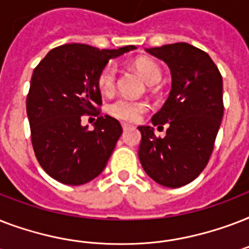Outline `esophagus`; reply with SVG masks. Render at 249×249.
I'll return each instance as SVG.
<instances>
[{
	"mask_svg": "<svg viewBox=\"0 0 249 249\" xmlns=\"http://www.w3.org/2000/svg\"><path fill=\"white\" fill-rule=\"evenodd\" d=\"M121 126H123V129H124V130H128L129 128H132V125L126 124V123H123V124H121Z\"/></svg>",
	"mask_w": 249,
	"mask_h": 249,
	"instance_id": "obj_1",
	"label": "esophagus"
}]
</instances>
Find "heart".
Instances as JSON below:
<instances>
[{
	"label": "heart",
	"mask_w": 249,
	"mask_h": 249,
	"mask_svg": "<svg viewBox=\"0 0 249 249\" xmlns=\"http://www.w3.org/2000/svg\"><path fill=\"white\" fill-rule=\"evenodd\" d=\"M138 73L143 80L150 85L158 84L161 79V68L155 60L148 58H140L133 63ZM117 84V66L115 63L106 64L102 68L97 79L98 89L101 90L102 94L109 95L116 89ZM150 108L146 101H133L128 98H117L107 106V112L112 117L121 121L134 123L140 120V117L144 112H147Z\"/></svg>",
	"instance_id": "b5f03b06"
}]
</instances>
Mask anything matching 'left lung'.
<instances>
[{"instance_id":"1","label":"left lung","mask_w":249,"mask_h":249,"mask_svg":"<svg viewBox=\"0 0 249 249\" xmlns=\"http://www.w3.org/2000/svg\"><path fill=\"white\" fill-rule=\"evenodd\" d=\"M168 64L172 90L152 124L163 129L164 138L150 126H138V156L144 172L159 185L181 187L204 170L214 148L224 116L222 76L211 56L186 42L147 49Z\"/></svg>"}]
</instances>
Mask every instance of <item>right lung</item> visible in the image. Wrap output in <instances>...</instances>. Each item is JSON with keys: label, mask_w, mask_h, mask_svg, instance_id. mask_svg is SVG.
<instances>
[{"label": "right lung", "mask_w": 249, "mask_h": 249, "mask_svg": "<svg viewBox=\"0 0 249 249\" xmlns=\"http://www.w3.org/2000/svg\"><path fill=\"white\" fill-rule=\"evenodd\" d=\"M133 49L66 44L50 50L35 68L27 95L31 141L37 161L56 181L84 185L105 169L123 128L116 119L99 116L97 79L109 59ZM91 113L98 119L88 131L81 116Z\"/></svg>", "instance_id": "add662e5"}]
</instances>
